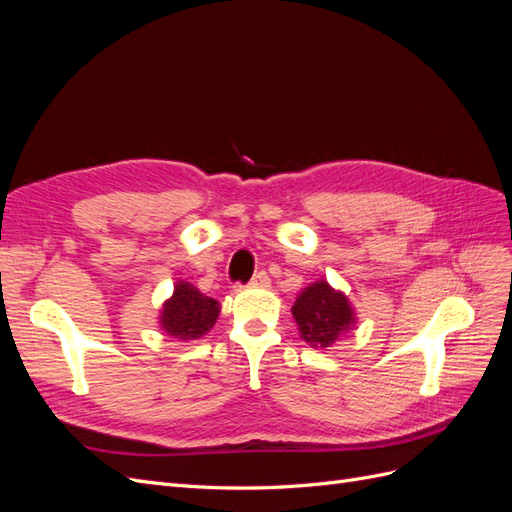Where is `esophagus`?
Here are the masks:
<instances>
[{
	"label": "esophagus",
	"instance_id": "esophagus-1",
	"mask_svg": "<svg viewBox=\"0 0 512 512\" xmlns=\"http://www.w3.org/2000/svg\"><path fill=\"white\" fill-rule=\"evenodd\" d=\"M250 286H254V288H269V286H271V277H269L265 271H260V273H256V275L252 277Z\"/></svg>",
	"mask_w": 512,
	"mask_h": 512
}]
</instances>
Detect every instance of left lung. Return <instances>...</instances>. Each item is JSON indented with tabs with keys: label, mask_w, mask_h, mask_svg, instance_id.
<instances>
[{
	"label": "left lung",
	"mask_w": 512,
	"mask_h": 512,
	"mask_svg": "<svg viewBox=\"0 0 512 512\" xmlns=\"http://www.w3.org/2000/svg\"><path fill=\"white\" fill-rule=\"evenodd\" d=\"M290 312L301 339L316 350L335 346L356 324L352 303L342 290H335L327 280H318L303 288Z\"/></svg>",
	"instance_id": "1"
}]
</instances>
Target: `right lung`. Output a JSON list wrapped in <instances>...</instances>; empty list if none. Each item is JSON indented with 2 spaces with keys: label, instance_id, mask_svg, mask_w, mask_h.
<instances>
[{
  "label": "right lung",
  "instance_id": "right-lung-1",
  "mask_svg": "<svg viewBox=\"0 0 512 512\" xmlns=\"http://www.w3.org/2000/svg\"><path fill=\"white\" fill-rule=\"evenodd\" d=\"M220 303L205 297L190 282L179 280L173 297H168L160 309V329L177 342H194L207 335L220 316Z\"/></svg>",
  "mask_w": 512,
  "mask_h": 512
}]
</instances>
